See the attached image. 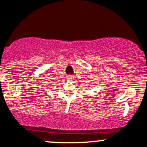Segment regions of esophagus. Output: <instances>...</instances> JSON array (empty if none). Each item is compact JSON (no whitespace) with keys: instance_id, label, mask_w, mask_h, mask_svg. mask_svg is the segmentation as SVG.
Returning a JSON list of instances; mask_svg holds the SVG:
<instances>
[{"instance_id":"esophagus-1","label":"esophagus","mask_w":147,"mask_h":147,"mask_svg":"<svg viewBox=\"0 0 147 147\" xmlns=\"http://www.w3.org/2000/svg\"><path fill=\"white\" fill-rule=\"evenodd\" d=\"M68 79H72V77H71V76H70V77H68Z\"/></svg>"}]
</instances>
